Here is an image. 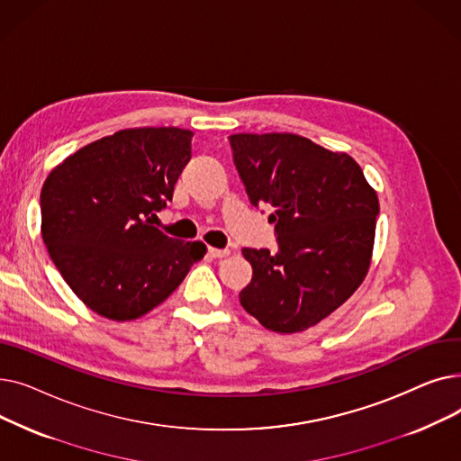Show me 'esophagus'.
<instances>
[{"mask_svg": "<svg viewBox=\"0 0 461 461\" xmlns=\"http://www.w3.org/2000/svg\"><path fill=\"white\" fill-rule=\"evenodd\" d=\"M209 256L211 258H226L230 256L228 249H209Z\"/></svg>", "mask_w": 461, "mask_h": 461, "instance_id": "34e87169", "label": "esophagus"}]
</instances>
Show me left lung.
Returning <instances> with one entry per match:
<instances>
[{
	"instance_id": "left-lung-1",
	"label": "left lung",
	"mask_w": 461,
	"mask_h": 461,
	"mask_svg": "<svg viewBox=\"0 0 461 461\" xmlns=\"http://www.w3.org/2000/svg\"><path fill=\"white\" fill-rule=\"evenodd\" d=\"M254 207L271 209L278 252L243 249L252 280L240 304L265 329L292 334L320 323L365 280L379 200L360 166L308 138L230 136Z\"/></svg>"
}]
</instances>
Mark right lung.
<instances>
[{"mask_svg":"<svg viewBox=\"0 0 461 461\" xmlns=\"http://www.w3.org/2000/svg\"><path fill=\"white\" fill-rule=\"evenodd\" d=\"M192 132L125 129L67 157L41 190V233L63 280L93 312L131 321L172 295L207 247L151 216L172 202Z\"/></svg>","mask_w":461,"mask_h":461,"instance_id":"1","label":"right lung"}]
</instances>
